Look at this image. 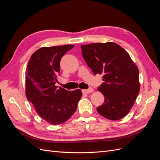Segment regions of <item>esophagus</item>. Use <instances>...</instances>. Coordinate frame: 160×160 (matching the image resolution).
<instances>
[{
    "label": "esophagus",
    "mask_w": 160,
    "mask_h": 160,
    "mask_svg": "<svg viewBox=\"0 0 160 160\" xmlns=\"http://www.w3.org/2000/svg\"><path fill=\"white\" fill-rule=\"evenodd\" d=\"M93 89L89 88L88 89H83V90H82V93H85V94H89V93H92V92H93Z\"/></svg>",
    "instance_id": "esophagus-1"
}]
</instances>
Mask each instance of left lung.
Returning <instances> with one entry per match:
<instances>
[{
  "label": "left lung",
  "instance_id": "1",
  "mask_svg": "<svg viewBox=\"0 0 160 160\" xmlns=\"http://www.w3.org/2000/svg\"><path fill=\"white\" fill-rule=\"evenodd\" d=\"M82 55L95 75H103L98 90L105 97L98 112L110 120L127 115L139 93L138 67L124 49L115 42L82 45Z\"/></svg>",
  "mask_w": 160,
  "mask_h": 160
}]
</instances>
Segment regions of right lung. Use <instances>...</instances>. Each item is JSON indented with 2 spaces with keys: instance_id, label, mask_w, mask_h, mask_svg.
Here are the masks:
<instances>
[{
  "instance_id": "add662e5",
  "label": "right lung",
  "mask_w": 160,
  "mask_h": 160,
  "mask_svg": "<svg viewBox=\"0 0 160 160\" xmlns=\"http://www.w3.org/2000/svg\"><path fill=\"white\" fill-rule=\"evenodd\" d=\"M73 45L42 47L31 55L26 70L25 93L40 117L52 125L65 122L75 113L82 96L80 89L55 86L60 61Z\"/></svg>"
}]
</instances>
